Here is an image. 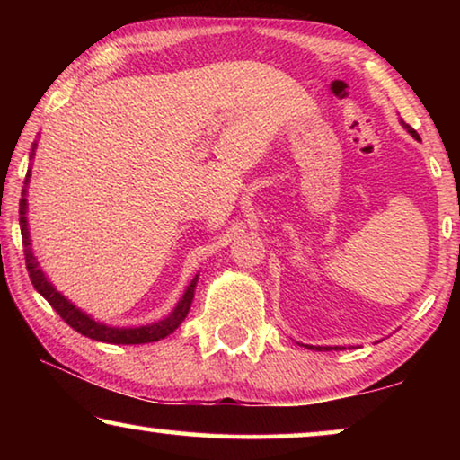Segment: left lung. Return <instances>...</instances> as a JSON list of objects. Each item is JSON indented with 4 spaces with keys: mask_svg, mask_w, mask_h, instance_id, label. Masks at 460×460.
<instances>
[{
    "mask_svg": "<svg viewBox=\"0 0 460 460\" xmlns=\"http://www.w3.org/2000/svg\"><path fill=\"white\" fill-rule=\"evenodd\" d=\"M400 123H402V126H403V128H406V129H408V134H411V136H414L416 139H420V137H418V131H416L414 128H410V126H408V123H406V121H403V119H402ZM308 349H316V351H323V347H308ZM331 349H332V347H324V351H331ZM337 349H339V347H334V351H337Z\"/></svg>",
    "mask_w": 460,
    "mask_h": 460,
    "instance_id": "left-lung-1",
    "label": "left lung"
}]
</instances>
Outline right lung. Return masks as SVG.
<instances>
[{
    "instance_id": "1",
    "label": "right lung",
    "mask_w": 460,
    "mask_h": 460,
    "mask_svg": "<svg viewBox=\"0 0 460 460\" xmlns=\"http://www.w3.org/2000/svg\"><path fill=\"white\" fill-rule=\"evenodd\" d=\"M34 150H36V144L32 147V155H34ZM32 155H30V158H32ZM28 181H30V170L26 174L24 184H28ZM26 208L28 207H26V189H24V192H22V199H20V229H22V239H24L26 270L30 274V279H32L36 290L40 292L44 298L49 300V305L60 314L62 321H65L76 332H81V334H84V337L95 339V341H101V342H113V345H142V342H152V341H160V339L168 337L170 332L178 329V324L184 321L186 314H189L199 276H194L190 286L186 288V292L181 298V302H178V306L174 308V313L170 314L168 318H164V321L154 323V324H146V326H137V329H115V326H107V324H101L97 321H93L91 316L81 313L79 308H75L71 302H68L60 292L54 290V286L49 282V279H46V276L42 274V270L38 268V261L34 258L32 249H30Z\"/></svg>"
}]
</instances>
